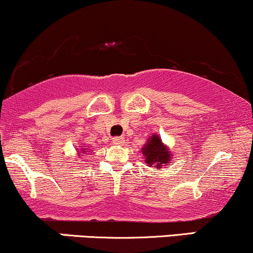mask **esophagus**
I'll return each mask as SVG.
<instances>
[{
    "label": "esophagus",
    "instance_id": "1",
    "mask_svg": "<svg viewBox=\"0 0 253 253\" xmlns=\"http://www.w3.org/2000/svg\"><path fill=\"white\" fill-rule=\"evenodd\" d=\"M113 143L115 145H124L125 136H114V138H113Z\"/></svg>",
    "mask_w": 253,
    "mask_h": 253
}]
</instances>
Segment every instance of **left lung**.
Segmentation results:
<instances>
[{
	"label": "left lung",
	"mask_w": 253,
	"mask_h": 253,
	"mask_svg": "<svg viewBox=\"0 0 253 253\" xmlns=\"http://www.w3.org/2000/svg\"><path fill=\"white\" fill-rule=\"evenodd\" d=\"M143 155L147 164H155L158 169H162L163 164L169 163L170 159V152L162 143V139L158 135L151 136L147 144L143 147Z\"/></svg>",
	"instance_id": "left-lung-1"
}]
</instances>
